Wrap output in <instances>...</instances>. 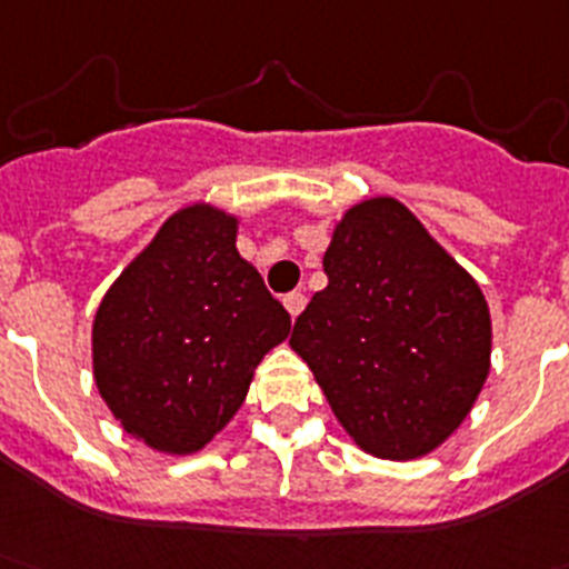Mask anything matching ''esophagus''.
Returning a JSON list of instances; mask_svg holds the SVG:
<instances>
[{
	"label": "esophagus",
	"mask_w": 569,
	"mask_h": 569,
	"mask_svg": "<svg viewBox=\"0 0 569 569\" xmlns=\"http://www.w3.org/2000/svg\"><path fill=\"white\" fill-rule=\"evenodd\" d=\"M283 306H286V312H289L291 318H298V315L303 312L306 295H303V291H289V295L283 298Z\"/></svg>",
	"instance_id": "34e87169"
}]
</instances>
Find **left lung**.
Returning a JSON list of instances; mask_svg holds the SVG:
<instances>
[{
    "instance_id": "obj_1",
    "label": "left lung",
    "mask_w": 569,
    "mask_h": 569,
    "mask_svg": "<svg viewBox=\"0 0 569 569\" xmlns=\"http://www.w3.org/2000/svg\"><path fill=\"white\" fill-rule=\"evenodd\" d=\"M329 286L295 320L340 427L389 461L429 456L456 432L490 375V306L395 197L346 211L323 254Z\"/></svg>"
}]
</instances>
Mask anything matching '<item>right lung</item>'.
I'll list each match as a JSON object with an SVG mask.
<instances>
[{"instance_id":"right-lung-1","label":"right lung","mask_w":569,"mask_h":569,"mask_svg":"<svg viewBox=\"0 0 569 569\" xmlns=\"http://www.w3.org/2000/svg\"><path fill=\"white\" fill-rule=\"evenodd\" d=\"M234 243V214L209 202L174 211L93 318L102 401L157 452H200L243 407L263 355L289 338V312Z\"/></svg>"}]
</instances>
